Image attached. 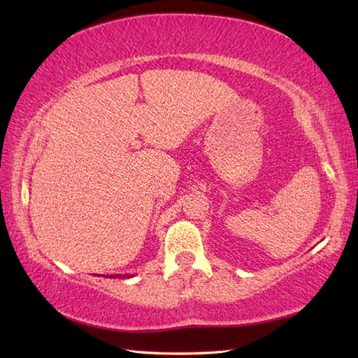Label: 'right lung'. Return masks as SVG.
Masks as SVG:
<instances>
[{
  "label": "right lung",
  "mask_w": 358,
  "mask_h": 358,
  "mask_svg": "<svg viewBox=\"0 0 358 358\" xmlns=\"http://www.w3.org/2000/svg\"><path fill=\"white\" fill-rule=\"evenodd\" d=\"M113 277V275H112ZM118 277H121V278H129V277H132V275H127V273H126V275H118Z\"/></svg>",
  "instance_id": "obj_1"
}]
</instances>
